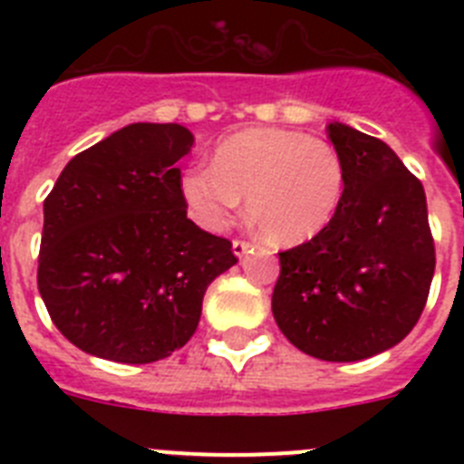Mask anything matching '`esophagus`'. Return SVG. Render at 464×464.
I'll return each mask as SVG.
<instances>
[{"label": "esophagus", "instance_id": "1", "mask_svg": "<svg viewBox=\"0 0 464 464\" xmlns=\"http://www.w3.org/2000/svg\"><path fill=\"white\" fill-rule=\"evenodd\" d=\"M232 251H235L237 257H244L246 253L251 251V241L246 239H235L232 241Z\"/></svg>", "mask_w": 464, "mask_h": 464}]
</instances>
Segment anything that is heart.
<instances>
[{
	"label": "heart",
	"mask_w": 464,
	"mask_h": 464,
	"mask_svg": "<svg viewBox=\"0 0 464 464\" xmlns=\"http://www.w3.org/2000/svg\"><path fill=\"white\" fill-rule=\"evenodd\" d=\"M346 165L330 141L283 127H248L216 146L213 165L183 174L192 218L220 232L248 195V211L265 239L297 246L321 235L339 211Z\"/></svg>",
	"instance_id": "1"
}]
</instances>
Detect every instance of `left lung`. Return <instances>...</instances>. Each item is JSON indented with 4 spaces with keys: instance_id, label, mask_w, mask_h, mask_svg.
<instances>
[{
    "instance_id": "1",
    "label": "left lung",
    "mask_w": 464,
    "mask_h": 464,
    "mask_svg": "<svg viewBox=\"0 0 464 464\" xmlns=\"http://www.w3.org/2000/svg\"><path fill=\"white\" fill-rule=\"evenodd\" d=\"M346 165L339 211L321 235L278 253V330L306 355L355 362L407 337L434 276L423 183L381 139L332 122Z\"/></svg>"
}]
</instances>
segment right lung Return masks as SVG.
<instances>
[{
    "mask_svg": "<svg viewBox=\"0 0 464 464\" xmlns=\"http://www.w3.org/2000/svg\"><path fill=\"white\" fill-rule=\"evenodd\" d=\"M183 125L134 122L69 160L44 202L39 293L81 351L125 364L162 360L195 334L232 241L188 218L176 162Z\"/></svg>",
    "mask_w": 464,
    "mask_h": 464,
    "instance_id": "obj_1",
    "label": "right lung"
}]
</instances>
